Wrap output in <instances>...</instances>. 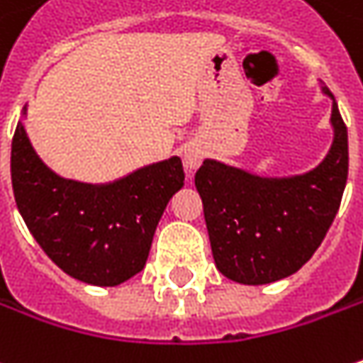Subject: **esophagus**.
I'll use <instances>...</instances> for the list:
<instances>
[{
	"mask_svg": "<svg viewBox=\"0 0 363 363\" xmlns=\"http://www.w3.org/2000/svg\"><path fill=\"white\" fill-rule=\"evenodd\" d=\"M201 160H203V150H201L199 146H189V148H184L182 162H184V168H186L189 172L197 170L199 166H201Z\"/></svg>",
	"mask_w": 363,
	"mask_h": 363,
	"instance_id": "1",
	"label": "esophagus"
}]
</instances>
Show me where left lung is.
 Returning <instances> with one entry per match:
<instances>
[{"instance_id": "1", "label": "left lung", "mask_w": 363, "mask_h": 363, "mask_svg": "<svg viewBox=\"0 0 363 363\" xmlns=\"http://www.w3.org/2000/svg\"><path fill=\"white\" fill-rule=\"evenodd\" d=\"M333 142L307 172L266 177L205 158L195 174L217 270L240 284H270L301 270L331 228L347 182V128L335 97Z\"/></svg>"}]
</instances>
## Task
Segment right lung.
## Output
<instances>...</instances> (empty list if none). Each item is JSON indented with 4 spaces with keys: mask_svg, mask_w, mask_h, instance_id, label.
I'll list each match as a JSON object with an SVG mask.
<instances>
[{
    "mask_svg": "<svg viewBox=\"0 0 363 363\" xmlns=\"http://www.w3.org/2000/svg\"><path fill=\"white\" fill-rule=\"evenodd\" d=\"M24 105L11 140L18 211L56 266L93 286H118L142 272L168 201L184 184L179 156L109 182L65 179L38 156L26 132Z\"/></svg>",
    "mask_w": 363,
    "mask_h": 363,
    "instance_id": "1",
    "label": "right lung"
}]
</instances>
